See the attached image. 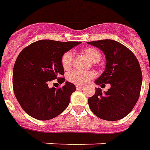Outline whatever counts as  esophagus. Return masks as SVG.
Instances as JSON below:
<instances>
[{
    "label": "esophagus",
    "instance_id": "1",
    "mask_svg": "<svg viewBox=\"0 0 150 150\" xmlns=\"http://www.w3.org/2000/svg\"><path fill=\"white\" fill-rule=\"evenodd\" d=\"M76 88L77 89H81V88H84V86H76Z\"/></svg>",
    "mask_w": 150,
    "mask_h": 150
}]
</instances>
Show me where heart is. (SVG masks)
Segmentation results:
<instances>
[{
	"mask_svg": "<svg viewBox=\"0 0 150 150\" xmlns=\"http://www.w3.org/2000/svg\"><path fill=\"white\" fill-rule=\"evenodd\" d=\"M84 54L87 56L92 62L97 63L101 60V54L98 50L95 47H87L83 51ZM74 54L71 51L65 52L62 58V64L64 69L68 70L71 67ZM94 73L83 72V71L75 70L69 73L68 80L75 84H83L94 77Z\"/></svg>",
	"mask_w": 150,
	"mask_h": 150,
	"instance_id": "b5f03b06",
	"label": "heart"
}]
</instances>
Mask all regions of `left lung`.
Masks as SVG:
<instances>
[{"instance_id": "left-lung-1", "label": "left lung", "mask_w": 150, "mask_h": 150, "mask_svg": "<svg viewBox=\"0 0 150 150\" xmlns=\"http://www.w3.org/2000/svg\"><path fill=\"white\" fill-rule=\"evenodd\" d=\"M98 47L105 57V68L95 83L101 87L109 84L107 92L96 88V93L88 98L90 109L96 116L108 121L122 119L132 111L139 97L142 71L134 54L114 40L88 41Z\"/></svg>"}]
</instances>
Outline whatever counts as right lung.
Listing matches in <instances>:
<instances>
[{
    "label": "right lung",
    "mask_w": 150,
    "mask_h": 150,
    "mask_svg": "<svg viewBox=\"0 0 150 150\" xmlns=\"http://www.w3.org/2000/svg\"><path fill=\"white\" fill-rule=\"evenodd\" d=\"M80 41L40 40L21 52L13 69V88L18 103L25 112L38 120L58 116L69 106L71 95L76 88L65 81L58 89L47 82L64 75L62 58ZM65 79L60 78L59 83Z\"/></svg>",
    "instance_id": "obj_1"
}]
</instances>
